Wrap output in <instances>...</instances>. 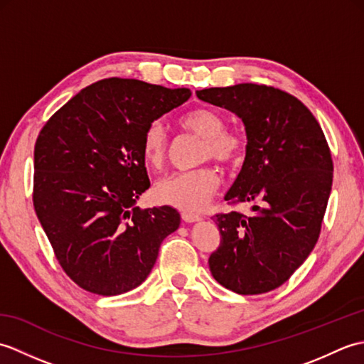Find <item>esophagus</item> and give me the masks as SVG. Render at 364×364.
<instances>
[{
  "mask_svg": "<svg viewBox=\"0 0 364 364\" xmlns=\"http://www.w3.org/2000/svg\"><path fill=\"white\" fill-rule=\"evenodd\" d=\"M181 219L186 223H192V222H198L202 218L197 214H192V213H181Z\"/></svg>",
  "mask_w": 364,
  "mask_h": 364,
  "instance_id": "34e87169",
  "label": "esophagus"
}]
</instances>
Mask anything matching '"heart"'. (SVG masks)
Returning <instances> with one entry per match:
<instances>
[{
	"mask_svg": "<svg viewBox=\"0 0 364 364\" xmlns=\"http://www.w3.org/2000/svg\"><path fill=\"white\" fill-rule=\"evenodd\" d=\"M183 129L203 139L200 159H215L223 164L241 159L245 151V137L237 131L225 129L227 120L210 107H196L181 115ZM168 151V136L159 120L146 125L141 154L146 167L161 170L166 166ZM219 186V175L211 166H202L188 172L168 175L156 184L154 196L161 203L178 208L181 211H200L206 206Z\"/></svg>",
	"mask_w": 364,
	"mask_h": 364,
	"instance_id": "b5f03b06",
	"label": "heart"
}]
</instances>
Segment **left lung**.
I'll return each mask as SVG.
<instances>
[{
  "label": "left lung",
  "instance_id": "1",
  "mask_svg": "<svg viewBox=\"0 0 364 364\" xmlns=\"http://www.w3.org/2000/svg\"><path fill=\"white\" fill-rule=\"evenodd\" d=\"M206 103L242 120L245 159L225 200L253 203V214H215L220 245L210 270L227 289L269 292L304 264L319 239L333 161L318 120L286 92L264 84L197 90Z\"/></svg>",
  "mask_w": 364,
  "mask_h": 364
}]
</instances>
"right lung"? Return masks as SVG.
<instances>
[{"mask_svg": "<svg viewBox=\"0 0 364 364\" xmlns=\"http://www.w3.org/2000/svg\"><path fill=\"white\" fill-rule=\"evenodd\" d=\"M189 97V89L107 78L45 123L34 146V210L80 288L98 296L137 288L180 227L173 208L141 210L136 202L150 188L141 154L146 125Z\"/></svg>", "mask_w": 364, "mask_h": 364, "instance_id": "1", "label": "right lung"}]
</instances>
